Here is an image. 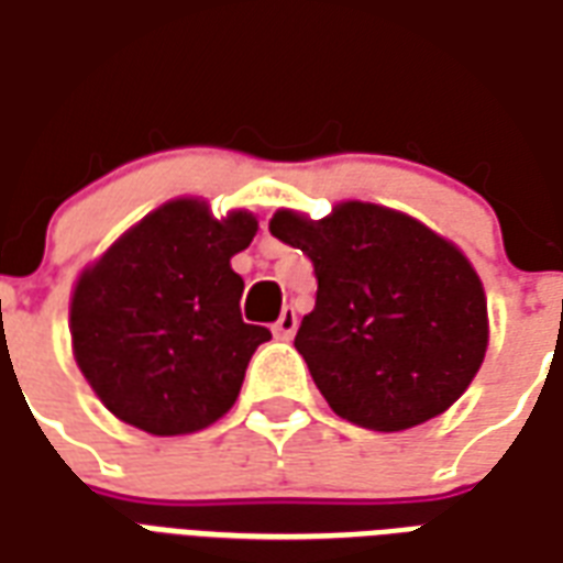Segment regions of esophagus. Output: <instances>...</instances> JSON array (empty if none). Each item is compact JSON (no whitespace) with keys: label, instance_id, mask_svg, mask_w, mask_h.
<instances>
[{"label":"esophagus","instance_id":"34e87169","mask_svg":"<svg viewBox=\"0 0 563 563\" xmlns=\"http://www.w3.org/2000/svg\"><path fill=\"white\" fill-rule=\"evenodd\" d=\"M295 329H298V313H295L292 307H283L280 319L274 322V334H277L280 341H289L295 334Z\"/></svg>","mask_w":563,"mask_h":563}]
</instances>
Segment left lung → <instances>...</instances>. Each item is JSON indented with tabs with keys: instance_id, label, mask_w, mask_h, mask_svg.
Masks as SVG:
<instances>
[{
	"instance_id": "8db88e82",
	"label": "left lung",
	"mask_w": 563,
	"mask_h": 563,
	"mask_svg": "<svg viewBox=\"0 0 563 563\" xmlns=\"http://www.w3.org/2000/svg\"><path fill=\"white\" fill-rule=\"evenodd\" d=\"M271 234L317 274L295 350L334 413L404 431L459 401L488 346L483 283L455 246L398 210L343 201L325 220L277 210Z\"/></svg>"
}]
</instances>
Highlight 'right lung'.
I'll return each mask as SVG.
<instances>
[{
  "label": "right lung",
  "mask_w": 563,
  "mask_h": 563,
  "mask_svg": "<svg viewBox=\"0 0 563 563\" xmlns=\"http://www.w3.org/2000/svg\"><path fill=\"white\" fill-rule=\"evenodd\" d=\"M256 229L246 210L213 220L201 201L177 198L84 271L75 358L117 419L172 437L229 413L256 346L271 341L241 319L244 280L232 271Z\"/></svg>",
  "instance_id": "right-lung-1"
}]
</instances>
